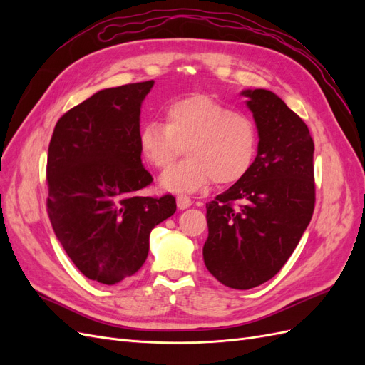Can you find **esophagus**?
I'll use <instances>...</instances> for the list:
<instances>
[{
  "instance_id": "esophagus-1",
  "label": "esophagus",
  "mask_w": 365,
  "mask_h": 365,
  "mask_svg": "<svg viewBox=\"0 0 365 365\" xmlns=\"http://www.w3.org/2000/svg\"><path fill=\"white\" fill-rule=\"evenodd\" d=\"M176 205H178L180 210H185L192 205V200L185 195H178L176 196Z\"/></svg>"
}]
</instances>
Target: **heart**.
Wrapping results in <instances>:
<instances>
[{
  "mask_svg": "<svg viewBox=\"0 0 365 365\" xmlns=\"http://www.w3.org/2000/svg\"><path fill=\"white\" fill-rule=\"evenodd\" d=\"M164 123L146 121L138 130L141 157L164 169L184 146L185 160L165 170L160 185L169 192H197L212 181L230 185L251 169L257 152V129L244 113L205 94L178 98L163 109Z\"/></svg>",
  "mask_w": 365,
  "mask_h": 365,
  "instance_id": "b5f03b06",
  "label": "heart"
}]
</instances>
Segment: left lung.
Listing matches in <instances>:
<instances>
[{"label": "left lung", "instance_id": "8db88e82", "mask_svg": "<svg viewBox=\"0 0 365 365\" xmlns=\"http://www.w3.org/2000/svg\"><path fill=\"white\" fill-rule=\"evenodd\" d=\"M259 132L248 173L208 202L202 248L210 274L233 289L268 282L288 262L314 213V140L268 90H245Z\"/></svg>", "mask_w": 365, "mask_h": 365}]
</instances>
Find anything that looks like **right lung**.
<instances>
[{"label":"right lung","mask_w":365,"mask_h":365,"mask_svg":"<svg viewBox=\"0 0 365 365\" xmlns=\"http://www.w3.org/2000/svg\"><path fill=\"white\" fill-rule=\"evenodd\" d=\"M153 81L106 88L63 114L48 146L47 210L85 277L115 284L148 259L152 228L176 212L172 195L138 196L152 182L137 145Z\"/></svg>","instance_id":"right-lung-1"}]
</instances>
